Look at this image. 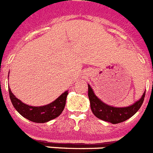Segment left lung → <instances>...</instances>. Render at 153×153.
<instances>
[{
  "mask_svg": "<svg viewBox=\"0 0 153 153\" xmlns=\"http://www.w3.org/2000/svg\"><path fill=\"white\" fill-rule=\"evenodd\" d=\"M88 96L90 101V106L92 113L96 117L112 124H118L131 117L142 106L144 101L146 92L143 93L142 98L135 103L127 107H114L109 106L98 99L95 95L92 88L88 85Z\"/></svg>",
  "mask_w": 153,
  "mask_h": 153,
  "instance_id": "8db88e82",
  "label": "left lung"
}]
</instances>
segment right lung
Here are the masks:
<instances>
[{
    "instance_id": "add662e5",
    "label": "right lung",
    "mask_w": 153,
    "mask_h": 153,
    "mask_svg": "<svg viewBox=\"0 0 153 153\" xmlns=\"http://www.w3.org/2000/svg\"><path fill=\"white\" fill-rule=\"evenodd\" d=\"M8 91L12 105L18 112L26 119L36 123L47 122L61 115L65 109L67 96L68 94V91H66L56 100L46 106H32L23 103L16 98L10 88H8Z\"/></svg>"
}]
</instances>
